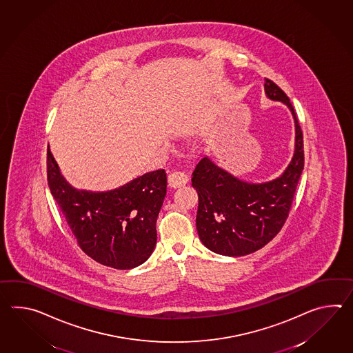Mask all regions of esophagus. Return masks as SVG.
<instances>
[{
  "instance_id": "34e87169",
  "label": "esophagus",
  "mask_w": 353,
  "mask_h": 353,
  "mask_svg": "<svg viewBox=\"0 0 353 353\" xmlns=\"http://www.w3.org/2000/svg\"><path fill=\"white\" fill-rule=\"evenodd\" d=\"M188 182V177L186 173L173 172L168 176V186L172 188H179L185 186Z\"/></svg>"
}]
</instances>
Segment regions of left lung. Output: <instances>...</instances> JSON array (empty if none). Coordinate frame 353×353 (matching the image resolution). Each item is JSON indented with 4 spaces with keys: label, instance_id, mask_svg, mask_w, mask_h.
Here are the masks:
<instances>
[{
    "label": "left lung",
    "instance_id": "8db88e82",
    "mask_svg": "<svg viewBox=\"0 0 353 353\" xmlns=\"http://www.w3.org/2000/svg\"><path fill=\"white\" fill-rule=\"evenodd\" d=\"M265 91L289 106L296 126L295 154L280 179L266 183L238 180L203 158L192 172L199 195L197 233L206 248L223 256L241 257L271 242L289 218L299 180L304 170V141L295 110L281 87L266 79Z\"/></svg>",
    "mask_w": 353,
    "mask_h": 353
}]
</instances>
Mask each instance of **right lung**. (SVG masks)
Returning a JSON list of instances; mask_svg holds the SVG:
<instances>
[{"mask_svg": "<svg viewBox=\"0 0 353 353\" xmlns=\"http://www.w3.org/2000/svg\"><path fill=\"white\" fill-rule=\"evenodd\" d=\"M48 186L79 248L103 266L130 270L148 259L157 242L165 200V170L145 173L123 188L87 192L71 188L48 145Z\"/></svg>", "mask_w": 353, "mask_h": 353, "instance_id": "1", "label": "right lung"}]
</instances>
